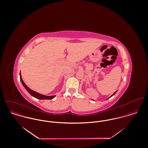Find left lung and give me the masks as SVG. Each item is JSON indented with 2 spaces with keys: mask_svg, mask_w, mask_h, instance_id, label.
Wrapping results in <instances>:
<instances>
[{
  "mask_svg": "<svg viewBox=\"0 0 148 148\" xmlns=\"http://www.w3.org/2000/svg\"><path fill=\"white\" fill-rule=\"evenodd\" d=\"M116 92H117V91H116ZM116 92H114V93H113V95H112V96H110V97H112V96H113V95H114V94H115V93H116ZM110 97H109V98H110Z\"/></svg>",
  "mask_w": 148,
  "mask_h": 148,
  "instance_id": "1",
  "label": "left lung"
}]
</instances>
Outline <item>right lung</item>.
<instances>
[{"label": "right lung", "mask_w": 148, "mask_h": 148, "mask_svg": "<svg viewBox=\"0 0 148 148\" xmlns=\"http://www.w3.org/2000/svg\"><path fill=\"white\" fill-rule=\"evenodd\" d=\"M20 79H21V83L24 86V87L25 88V89L28 92V93L31 95L33 97L36 98V99H40V100H51L52 99H53L55 96H45V95H43L42 94H40L39 93H37L32 90H31L30 88H29L24 83V82H23V80H22V78H21V73H20Z\"/></svg>", "instance_id": "add662e5"}]
</instances>
